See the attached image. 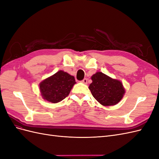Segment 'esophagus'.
Returning <instances> with one entry per match:
<instances>
[{
  "label": "esophagus",
  "mask_w": 159,
  "mask_h": 159,
  "mask_svg": "<svg viewBox=\"0 0 159 159\" xmlns=\"http://www.w3.org/2000/svg\"><path fill=\"white\" fill-rule=\"evenodd\" d=\"M81 82L85 84H87V83H88V79L87 78H84L83 80H81Z\"/></svg>",
  "instance_id": "obj_1"
}]
</instances>
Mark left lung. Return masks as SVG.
Segmentation results:
<instances>
[{
	"mask_svg": "<svg viewBox=\"0 0 159 159\" xmlns=\"http://www.w3.org/2000/svg\"><path fill=\"white\" fill-rule=\"evenodd\" d=\"M92 83L89 89L93 98L104 106H110L118 103L125 93L121 81L97 72L91 77Z\"/></svg>",
	"mask_w": 159,
	"mask_h": 159,
	"instance_id": "8db88e82",
	"label": "left lung"
}]
</instances>
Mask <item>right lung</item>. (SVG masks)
<instances>
[{
    "label": "right lung",
    "instance_id": "obj_1",
    "mask_svg": "<svg viewBox=\"0 0 159 159\" xmlns=\"http://www.w3.org/2000/svg\"><path fill=\"white\" fill-rule=\"evenodd\" d=\"M75 84L74 76L59 71L40 84L42 98L53 103H58L65 99Z\"/></svg>",
    "mask_w": 159,
    "mask_h": 159
}]
</instances>
